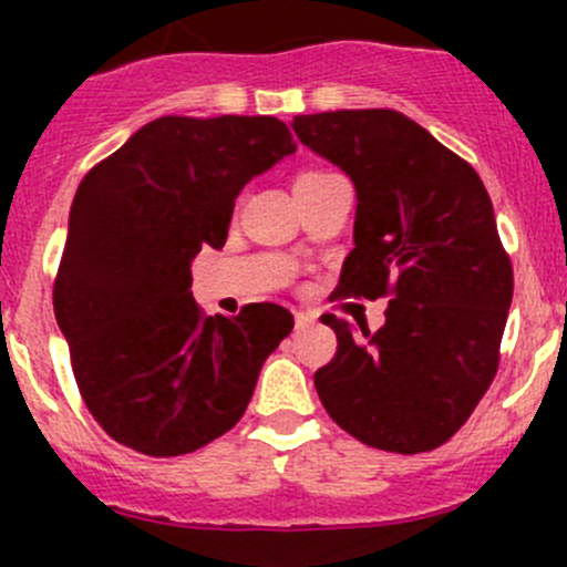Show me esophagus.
Masks as SVG:
<instances>
[{
    "mask_svg": "<svg viewBox=\"0 0 567 567\" xmlns=\"http://www.w3.org/2000/svg\"><path fill=\"white\" fill-rule=\"evenodd\" d=\"M310 323H316V316H310V312H296V329H305Z\"/></svg>",
    "mask_w": 567,
    "mask_h": 567,
    "instance_id": "1",
    "label": "esophagus"
}]
</instances>
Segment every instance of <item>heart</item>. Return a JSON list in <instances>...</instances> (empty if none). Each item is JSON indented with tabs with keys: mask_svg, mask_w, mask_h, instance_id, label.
I'll list each match as a JSON object with an SVG mask.
<instances>
[{
	"mask_svg": "<svg viewBox=\"0 0 567 567\" xmlns=\"http://www.w3.org/2000/svg\"><path fill=\"white\" fill-rule=\"evenodd\" d=\"M310 175H320V173H316V169H310V173H301L299 177H296V181H301V177H310Z\"/></svg>",
	"mask_w": 567,
	"mask_h": 567,
	"instance_id": "1",
	"label": "heart"
}]
</instances>
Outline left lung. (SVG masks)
Listing matches in <instances>:
<instances>
[{
  "label": "left lung",
  "instance_id": "1",
  "mask_svg": "<svg viewBox=\"0 0 567 567\" xmlns=\"http://www.w3.org/2000/svg\"><path fill=\"white\" fill-rule=\"evenodd\" d=\"M290 125L357 188L353 249L334 296H392L375 334L320 318L337 334L334 359L316 373L320 403L370 447H442L494 381L513 301L488 192L394 109L299 114Z\"/></svg>",
  "mask_w": 567,
  "mask_h": 567
}]
</instances>
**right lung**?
<instances>
[{"label": "right lung", "instance_id": "right-lung-1", "mask_svg": "<svg viewBox=\"0 0 567 567\" xmlns=\"http://www.w3.org/2000/svg\"><path fill=\"white\" fill-rule=\"evenodd\" d=\"M296 153L277 117H158L90 169L68 219L54 316L90 414L136 453L205 447L247 411L293 329L279 305L203 316L192 260L221 249L251 177Z\"/></svg>", "mask_w": 567, "mask_h": 567}]
</instances>
